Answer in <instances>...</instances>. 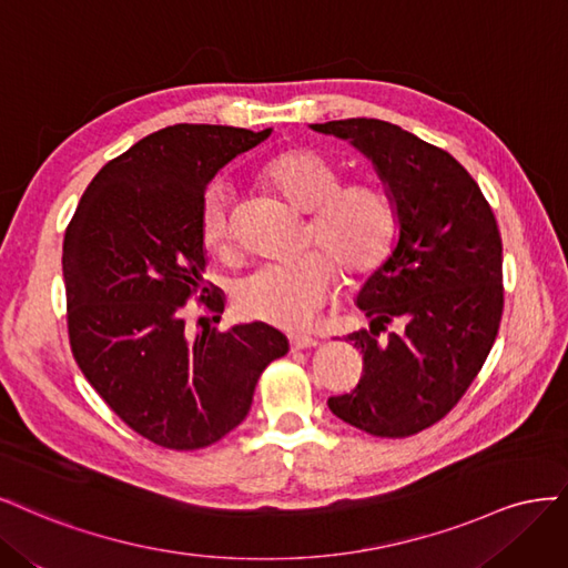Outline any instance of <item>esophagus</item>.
<instances>
[{"label": "esophagus", "instance_id": "34e87169", "mask_svg": "<svg viewBox=\"0 0 568 568\" xmlns=\"http://www.w3.org/2000/svg\"><path fill=\"white\" fill-rule=\"evenodd\" d=\"M318 339L311 335H290V346L292 349H308V346H316Z\"/></svg>", "mask_w": 568, "mask_h": 568}]
</instances>
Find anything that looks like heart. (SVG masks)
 I'll use <instances>...</instances> for the list:
<instances>
[{
	"instance_id": "1",
	"label": "heart",
	"mask_w": 568,
	"mask_h": 568,
	"mask_svg": "<svg viewBox=\"0 0 568 568\" xmlns=\"http://www.w3.org/2000/svg\"><path fill=\"white\" fill-rule=\"evenodd\" d=\"M262 179L290 207L311 214L308 245L323 247L346 276L373 271L389 252L396 212L389 193L373 181L339 186L342 174L335 164L302 149L268 160ZM233 207L229 181H212L200 203V235L214 252L231 247ZM326 258L321 252H311L295 264L250 273L235 287V308L252 321L304 331L337 290V268Z\"/></svg>"
}]
</instances>
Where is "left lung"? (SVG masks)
I'll return each mask as SVG.
<instances>
[{"mask_svg":"<svg viewBox=\"0 0 568 568\" xmlns=\"http://www.w3.org/2000/svg\"><path fill=\"white\" fill-rule=\"evenodd\" d=\"M311 130L349 141L373 162L398 226L392 254L356 295L371 327L346 339L363 354V375L327 406L373 436L417 434L460 400L496 342L503 316L496 216L460 162L392 122L352 118Z\"/></svg>","mask_w":568,"mask_h":568,"instance_id":"1","label":"left lung"}]
</instances>
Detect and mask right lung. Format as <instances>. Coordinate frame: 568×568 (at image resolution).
Returning <instances> with one entry per match:
<instances>
[{
	"mask_svg": "<svg viewBox=\"0 0 568 568\" xmlns=\"http://www.w3.org/2000/svg\"><path fill=\"white\" fill-rule=\"evenodd\" d=\"M268 136L224 124L164 126L91 179L65 231L72 356L122 423L162 448H205L235 429L266 365L290 349L264 323L191 335L184 321L191 295L224 311L203 278L205 189Z\"/></svg>",
	"mask_w": 568,
	"mask_h": 568,
	"instance_id": "obj_1",
	"label": "right lung"
}]
</instances>
